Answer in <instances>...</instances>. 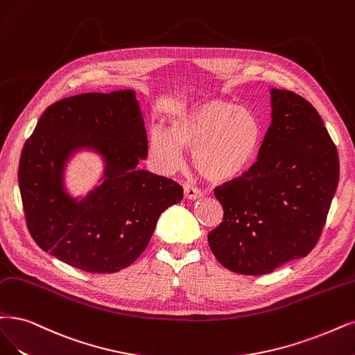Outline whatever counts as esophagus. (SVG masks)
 Segmentation results:
<instances>
[{
    "mask_svg": "<svg viewBox=\"0 0 355 355\" xmlns=\"http://www.w3.org/2000/svg\"><path fill=\"white\" fill-rule=\"evenodd\" d=\"M184 196H186L187 199H190V200H196V199H200L202 196H203V193L198 187L186 184L184 186Z\"/></svg>",
    "mask_w": 355,
    "mask_h": 355,
    "instance_id": "esophagus-1",
    "label": "esophagus"
}]
</instances>
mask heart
<instances>
[{
    "instance_id": "heart-1",
    "label": "heart",
    "mask_w": 355,
    "mask_h": 355,
    "mask_svg": "<svg viewBox=\"0 0 355 355\" xmlns=\"http://www.w3.org/2000/svg\"><path fill=\"white\" fill-rule=\"evenodd\" d=\"M261 124L254 112L224 99H209L178 111L168 130L153 128L149 153L164 173H174L191 150L194 168L209 181L237 177L254 157Z\"/></svg>"
}]
</instances>
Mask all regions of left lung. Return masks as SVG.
Returning <instances> with one entry per match:
<instances>
[{
    "instance_id": "8db88e82",
    "label": "left lung",
    "mask_w": 355,
    "mask_h": 355,
    "mask_svg": "<svg viewBox=\"0 0 355 355\" xmlns=\"http://www.w3.org/2000/svg\"><path fill=\"white\" fill-rule=\"evenodd\" d=\"M272 121L257 161L215 189L224 219L207 235L219 263L270 273L316 245L339 181V157L322 116L294 92L270 89Z\"/></svg>"
}]
</instances>
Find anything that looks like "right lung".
I'll return each mask as SVG.
<instances>
[{
    "label": "right lung",
    "mask_w": 355,
    "mask_h": 355,
    "mask_svg": "<svg viewBox=\"0 0 355 355\" xmlns=\"http://www.w3.org/2000/svg\"><path fill=\"white\" fill-rule=\"evenodd\" d=\"M92 150L104 161L103 182L85 198L63 186L69 157ZM148 135L131 89L82 94L45 110L26 140L19 189L35 243L73 268L114 273L148 247L161 214L182 199L173 180L137 168Z\"/></svg>",
    "instance_id": "obj_1"
}]
</instances>
